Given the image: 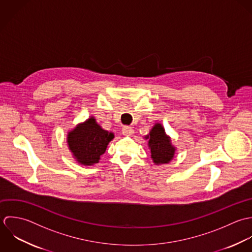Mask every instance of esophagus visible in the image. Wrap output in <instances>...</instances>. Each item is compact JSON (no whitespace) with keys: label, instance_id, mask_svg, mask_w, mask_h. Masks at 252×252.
Here are the masks:
<instances>
[{"label":"esophagus","instance_id":"obj_1","mask_svg":"<svg viewBox=\"0 0 252 252\" xmlns=\"http://www.w3.org/2000/svg\"><path fill=\"white\" fill-rule=\"evenodd\" d=\"M123 134L124 135H132L133 134V129H132V127L131 126H125L124 127H123Z\"/></svg>","mask_w":252,"mask_h":252}]
</instances>
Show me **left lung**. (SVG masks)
<instances>
[{"label": "left lung", "mask_w": 252, "mask_h": 252, "mask_svg": "<svg viewBox=\"0 0 252 252\" xmlns=\"http://www.w3.org/2000/svg\"><path fill=\"white\" fill-rule=\"evenodd\" d=\"M147 138H149L151 157L155 163H166L172 159L175 148L171 145L170 139L165 134L161 125L156 124Z\"/></svg>", "instance_id": "left-lung-1"}]
</instances>
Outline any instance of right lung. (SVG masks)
<instances>
[{
    "label": "right lung",
    "mask_w": 252,
    "mask_h": 252,
    "mask_svg": "<svg viewBox=\"0 0 252 252\" xmlns=\"http://www.w3.org/2000/svg\"><path fill=\"white\" fill-rule=\"evenodd\" d=\"M113 138L112 132L102 129L94 118H90L69 132L67 142L78 162L92 165L98 162L101 155L105 153L108 143Z\"/></svg>",
    "instance_id": "right-lung-1"
}]
</instances>
